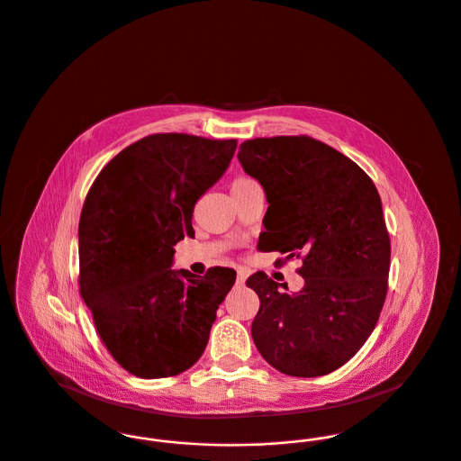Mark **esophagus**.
Returning a JSON list of instances; mask_svg holds the SVG:
<instances>
[{"instance_id":"obj_1","label":"esophagus","mask_w":461,"mask_h":461,"mask_svg":"<svg viewBox=\"0 0 461 461\" xmlns=\"http://www.w3.org/2000/svg\"><path fill=\"white\" fill-rule=\"evenodd\" d=\"M247 280V271L245 269H239V273H237V284H243Z\"/></svg>"}]
</instances>
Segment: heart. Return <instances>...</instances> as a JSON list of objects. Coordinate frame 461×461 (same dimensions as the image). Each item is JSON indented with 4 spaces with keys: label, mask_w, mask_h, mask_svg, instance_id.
Listing matches in <instances>:
<instances>
[{
    "label": "heart",
    "mask_w": 461,
    "mask_h": 461,
    "mask_svg": "<svg viewBox=\"0 0 461 461\" xmlns=\"http://www.w3.org/2000/svg\"><path fill=\"white\" fill-rule=\"evenodd\" d=\"M252 185H256V181H254L252 177H249V176H237V177L231 181V185H230V192H231V195H233V194L241 192V190H245V188H249V186H252Z\"/></svg>",
    "instance_id": "1"
}]
</instances>
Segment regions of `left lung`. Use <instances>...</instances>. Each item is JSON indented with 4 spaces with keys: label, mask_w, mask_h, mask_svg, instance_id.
<instances>
[{
    "label": "left lung",
    "mask_w": 461,
    "mask_h": 461,
    "mask_svg": "<svg viewBox=\"0 0 461 461\" xmlns=\"http://www.w3.org/2000/svg\"><path fill=\"white\" fill-rule=\"evenodd\" d=\"M239 160L269 203L259 247L303 259L304 278L297 294L261 271L247 278L261 301L254 344L285 375L335 372L372 335L389 288L391 239L376 186L349 157L304 134L247 140Z\"/></svg>",
    "instance_id": "left-lung-1"
}]
</instances>
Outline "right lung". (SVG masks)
I'll return each instance as SVG.
<instances>
[{
    "label": "right lung",
    "mask_w": 461,
    "mask_h": 461,
    "mask_svg": "<svg viewBox=\"0 0 461 461\" xmlns=\"http://www.w3.org/2000/svg\"><path fill=\"white\" fill-rule=\"evenodd\" d=\"M237 140L145 136L115 155L89 188L79 220V292L112 357L140 378L188 370L207 346L231 267L203 276L171 269L194 237V207L231 162Z\"/></svg>",
    "instance_id": "right-lung-1"
}]
</instances>
